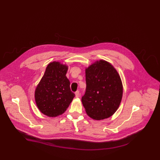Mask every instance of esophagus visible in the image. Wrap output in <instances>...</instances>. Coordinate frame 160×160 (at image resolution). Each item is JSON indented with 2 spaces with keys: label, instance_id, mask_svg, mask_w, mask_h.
<instances>
[{
  "label": "esophagus",
  "instance_id": "34e87169",
  "mask_svg": "<svg viewBox=\"0 0 160 160\" xmlns=\"http://www.w3.org/2000/svg\"><path fill=\"white\" fill-rule=\"evenodd\" d=\"M75 97L76 98H78L79 96V95H80L79 91H76V92H75Z\"/></svg>",
  "mask_w": 160,
  "mask_h": 160
}]
</instances>
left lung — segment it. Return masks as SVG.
Here are the masks:
<instances>
[{"instance_id": "left-lung-1", "label": "left lung", "mask_w": 160, "mask_h": 160, "mask_svg": "<svg viewBox=\"0 0 160 160\" xmlns=\"http://www.w3.org/2000/svg\"><path fill=\"white\" fill-rule=\"evenodd\" d=\"M86 92L81 98L87 115L100 120L111 117L118 109L123 93L120 75L113 66L97 60L85 70Z\"/></svg>"}]
</instances>
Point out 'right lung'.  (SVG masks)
Wrapping results in <instances>:
<instances>
[{"label": "right lung", "instance_id": "1", "mask_svg": "<svg viewBox=\"0 0 160 160\" xmlns=\"http://www.w3.org/2000/svg\"><path fill=\"white\" fill-rule=\"evenodd\" d=\"M68 66L59 62L49 63L35 90V101L41 112L49 117L62 115L69 107L75 94L66 74Z\"/></svg>", "mask_w": 160, "mask_h": 160}]
</instances>
